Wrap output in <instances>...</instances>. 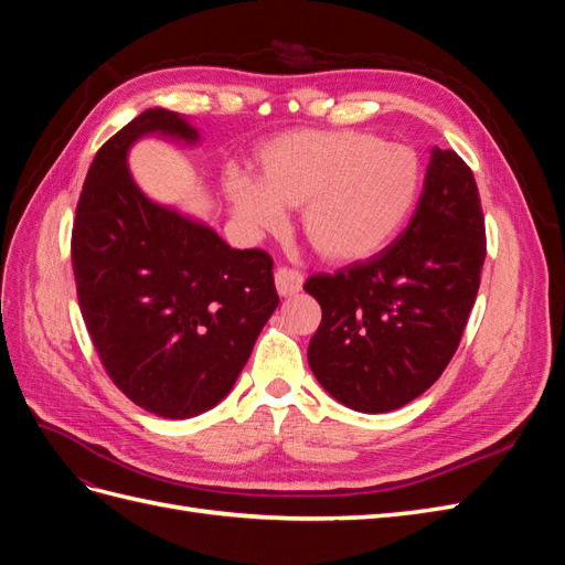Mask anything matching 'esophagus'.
I'll return each mask as SVG.
<instances>
[{
  "mask_svg": "<svg viewBox=\"0 0 565 565\" xmlns=\"http://www.w3.org/2000/svg\"><path fill=\"white\" fill-rule=\"evenodd\" d=\"M301 285H303L301 270L289 268V266H280V268L276 270V289H278L280 297H292V295H297L299 289H301Z\"/></svg>",
  "mask_w": 565,
  "mask_h": 565,
  "instance_id": "1",
  "label": "esophagus"
}]
</instances>
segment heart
Segmentation results:
<instances>
[{"mask_svg":"<svg viewBox=\"0 0 565 565\" xmlns=\"http://www.w3.org/2000/svg\"><path fill=\"white\" fill-rule=\"evenodd\" d=\"M262 177L231 172L226 193L247 233H276L301 209L306 241L334 264L363 262L413 212L422 167L413 148L363 131H287L259 150Z\"/></svg>","mask_w":565,"mask_h":565,"instance_id":"obj_1","label":"heart"}]
</instances>
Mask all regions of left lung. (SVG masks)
<instances>
[{
    "label": "left lung",
    "instance_id": "left-lung-1",
    "mask_svg": "<svg viewBox=\"0 0 565 565\" xmlns=\"http://www.w3.org/2000/svg\"><path fill=\"white\" fill-rule=\"evenodd\" d=\"M486 262V218L473 172L431 150L403 233L367 262L316 273L303 289L322 309L309 365L358 413L415 401L448 367L465 334Z\"/></svg>",
    "mask_w": 565,
    "mask_h": 565
}]
</instances>
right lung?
Segmentation results:
<instances>
[{
  "label": "right lung",
  "mask_w": 565,
  "mask_h": 565,
  "mask_svg": "<svg viewBox=\"0 0 565 565\" xmlns=\"http://www.w3.org/2000/svg\"><path fill=\"white\" fill-rule=\"evenodd\" d=\"M152 131L198 139L179 113L150 108L98 148L75 212L73 273L113 384L152 415L188 419L226 398L280 299L270 254L231 249L139 191L127 150Z\"/></svg>",
  "instance_id": "add662e5"
}]
</instances>
